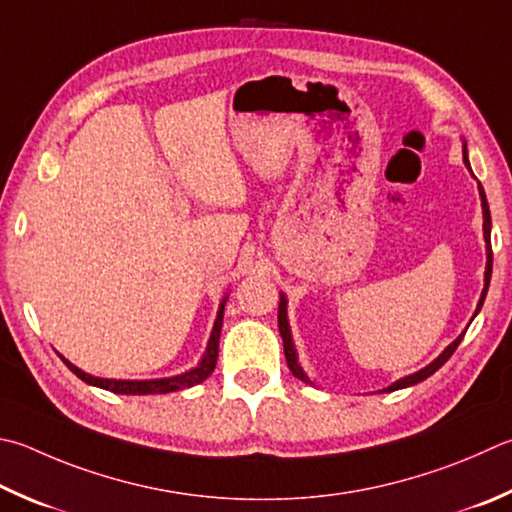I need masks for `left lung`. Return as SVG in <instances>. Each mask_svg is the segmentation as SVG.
<instances>
[{
    "label": "left lung",
    "mask_w": 512,
    "mask_h": 512,
    "mask_svg": "<svg viewBox=\"0 0 512 512\" xmlns=\"http://www.w3.org/2000/svg\"><path fill=\"white\" fill-rule=\"evenodd\" d=\"M463 163H466V167L470 170L468 145H466V143H463ZM470 172H472V170H470ZM479 197H481V208H483V239H486V275H483V291H481V297H479V304H477L475 315L481 311L483 300H486L488 284H490V275H492V248H490V228H492V224H490V208H488V201H486V192H483L481 183H479ZM475 315H472V318H475ZM277 324H280V336H282V342H284V356H286V362H288V369L293 371L295 378H300V380H304V383H309V385H315L313 380H311L309 376H306V371L302 369L300 360H297V349H295V345H293L291 327H288L286 295H284V293L280 295V309H277ZM461 340H463V333H461V336H459L457 340L450 342V345L445 347V349L439 353V356H436V358L430 362V365H425L423 369H418L416 374H410V376H405V378H401V380H396V383H392V385L385 387V389H380V392H396V389L412 387V385H416V383H421V380H425L427 376H432L436 369H441V367L445 365V362H448V358L452 356L454 349L459 347Z\"/></svg>",
    "instance_id": "left-lung-1"
}]
</instances>
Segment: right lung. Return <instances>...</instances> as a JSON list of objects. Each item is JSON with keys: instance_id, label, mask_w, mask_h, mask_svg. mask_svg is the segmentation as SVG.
I'll list each match as a JSON object with an SVG mask.
<instances>
[{"instance_id": "add662e5", "label": "right lung", "mask_w": 512, "mask_h": 512, "mask_svg": "<svg viewBox=\"0 0 512 512\" xmlns=\"http://www.w3.org/2000/svg\"><path fill=\"white\" fill-rule=\"evenodd\" d=\"M228 295L221 300L219 304V311H217V320H215V327H212L210 333V340H208V347L206 353H203V358L199 360L197 367H192L190 371H185V374L179 376H170V378H152V380H116V378H98V376H91L87 371L78 369L73 362H69L64 356H60L64 360V365H67L73 374H76L80 380H85L87 385H94L100 389H107V392H114V394H132V396H143V394H170V392H179V389L185 387H192V385H199L206 380L212 371H215L217 365V356H219V336H221V324H224V306H226Z\"/></svg>"}]
</instances>
